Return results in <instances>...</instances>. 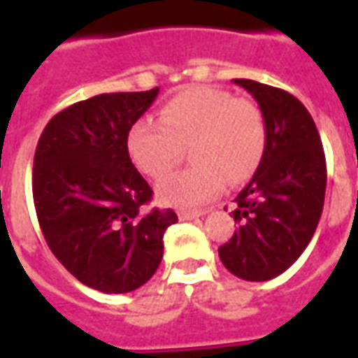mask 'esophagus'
Here are the masks:
<instances>
[{"instance_id": "esophagus-1", "label": "esophagus", "mask_w": 358, "mask_h": 358, "mask_svg": "<svg viewBox=\"0 0 358 358\" xmlns=\"http://www.w3.org/2000/svg\"><path fill=\"white\" fill-rule=\"evenodd\" d=\"M203 215H207V210H187V209H180L178 210V217L180 220H192V218H199Z\"/></svg>"}]
</instances>
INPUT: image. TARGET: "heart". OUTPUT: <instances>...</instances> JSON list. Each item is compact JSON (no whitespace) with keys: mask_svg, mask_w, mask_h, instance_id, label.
I'll list each match as a JSON object with an SVG mask.
<instances>
[{"mask_svg":"<svg viewBox=\"0 0 358 358\" xmlns=\"http://www.w3.org/2000/svg\"><path fill=\"white\" fill-rule=\"evenodd\" d=\"M159 120L141 118L128 130L126 148L149 178H161L189 148L194 166L174 172L157 186L159 199L174 207H197L217 197L226 180L248 182L266 151V124L253 101L230 92L195 86L164 103Z\"/></svg>","mask_w":358,"mask_h":358,"instance_id":"heart-1","label":"heart"}]
</instances>
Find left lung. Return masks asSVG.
Returning a JSON list of instances; mask_svg holds the SVG:
<instances>
[{
	"label": "left lung",
	"instance_id": "1",
	"mask_svg": "<svg viewBox=\"0 0 358 358\" xmlns=\"http://www.w3.org/2000/svg\"><path fill=\"white\" fill-rule=\"evenodd\" d=\"M255 97L266 124V151L234 209L240 228L218 257L234 276L266 282L289 268L315 234L326 194V159L305 105L284 90L234 78Z\"/></svg>",
	"mask_w": 358,
	"mask_h": 358
}]
</instances>
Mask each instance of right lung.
I'll return each mask as SVG.
<instances>
[{"mask_svg":"<svg viewBox=\"0 0 358 358\" xmlns=\"http://www.w3.org/2000/svg\"><path fill=\"white\" fill-rule=\"evenodd\" d=\"M159 88L101 94L57 113L34 155L32 194L48 245L76 280L103 293L138 289L163 259L172 209L143 213L153 189L128 155V130Z\"/></svg>","mask_w":358,"mask_h":358,"instance_id":"1","label":"right lung"}]
</instances>
